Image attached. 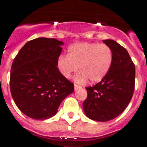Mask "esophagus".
Instances as JSON below:
<instances>
[{
	"label": "esophagus",
	"instance_id": "1",
	"mask_svg": "<svg viewBox=\"0 0 147 147\" xmlns=\"http://www.w3.org/2000/svg\"><path fill=\"white\" fill-rule=\"evenodd\" d=\"M74 88H75V90H77L78 89H80V88H82V87L79 85H78V84H75L74 85Z\"/></svg>",
	"mask_w": 147,
	"mask_h": 147
}]
</instances>
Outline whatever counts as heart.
Segmentation results:
<instances>
[{
  "mask_svg": "<svg viewBox=\"0 0 147 147\" xmlns=\"http://www.w3.org/2000/svg\"><path fill=\"white\" fill-rule=\"evenodd\" d=\"M113 51L108 45L97 43H76L68 47L67 56L61 55L57 59L59 73L69 78L78 69L75 76L78 83L98 82L107 76L113 63Z\"/></svg>",
  "mask_w": 147,
  "mask_h": 147,
  "instance_id": "b5f03b06",
  "label": "heart"
}]
</instances>
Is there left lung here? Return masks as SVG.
<instances>
[{
	"instance_id": "obj_1",
	"label": "left lung",
	"mask_w": 147,
	"mask_h": 147,
	"mask_svg": "<svg viewBox=\"0 0 147 147\" xmlns=\"http://www.w3.org/2000/svg\"><path fill=\"white\" fill-rule=\"evenodd\" d=\"M113 51V63L108 73L98 84L88 87L83 102L89 119L108 121L119 116L129 104L135 84V65L127 50L111 39L103 40Z\"/></svg>"
}]
</instances>
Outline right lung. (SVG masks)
<instances>
[{"mask_svg": "<svg viewBox=\"0 0 147 147\" xmlns=\"http://www.w3.org/2000/svg\"><path fill=\"white\" fill-rule=\"evenodd\" d=\"M63 44L47 38L29 40L13 59L12 96L20 111L32 119L45 120L56 115L62 101L74 91V84L57 66Z\"/></svg>", "mask_w": 147, "mask_h": 147, "instance_id": "obj_1", "label": "right lung"}]
</instances>
